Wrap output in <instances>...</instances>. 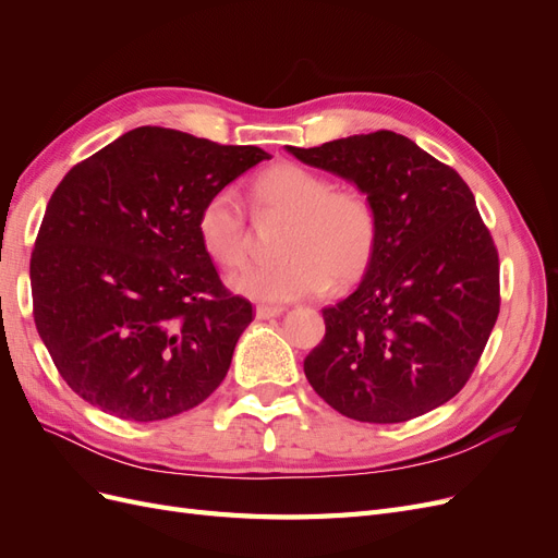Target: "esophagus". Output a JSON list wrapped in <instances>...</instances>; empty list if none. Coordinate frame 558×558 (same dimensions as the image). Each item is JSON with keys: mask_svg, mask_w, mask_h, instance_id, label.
<instances>
[{"mask_svg": "<svg viewBox=\"0 0 558 558\" xmlns=\"http://www.w3.org/2000/svg\"><path fill=\"white\" fill-rule=\"evenodd\" d=\"M283 314V307H275V305H258L256 307V318L265 320V318H275V316H281Z\"/></svg>", "mask_w": 558, "mask_h": 558, "instance_id": "esophagus-1", "label": "esophagus"}]
</instances>
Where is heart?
<instances>
[{
    "mask_svg": "<svg viewBox=\"0 0 558 558\" xmlns=\"http://www.w3.org/2000/svg\"><path fill=\"white\" fill-rule=\"evenodd\" d=\"M260 216L289 228L279 265H256L230 277V289L263 302H291L324 293L330 281H356L377 246V211L356 189L335 191L330 179L298 162H279L253 181ZM199 244L223 267H240L253 248V230L240 195L221 189L197 214Z\"/></svg>",
    "mask_w": 558,
    "mask_h": 558,
    "instance_id": "b5f03b06",
    "label": "heart"
}]
</instances>
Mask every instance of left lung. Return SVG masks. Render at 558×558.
I'll list each match as a JSON object with an SVG mask.
<instances>
[{
    "label": "left lung",
    "instance_id": "8db88e82",
    "mask_svg": "<svg viewBox=\"0 0 558 558\" xmlns=\"http://www.w3.org/2000/svg\"><path fill=\"white\" fill-rule=\"evenodd\" d=\"M286 150L356 185L379 223L359 289L324 310L307 381L332 410L367 424L440 408L470 379L500 310L498 251L475 195L388 130Z\"/></svg>",
    "mask_w": 558,
    "mask_h": 558
}]
</instances>
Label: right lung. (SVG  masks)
Segmentation results:
<instances>
[{
  "label": "right lung",
  "instance_id": "1",
  "mask_svg": "<svg viewBox=\"0 0 558 558\" xmlns=\"http://www.w3.org/2000/svg\"><path fill=\"white\" fill-rule=\"evenodd\" d=\"M267 158L144 125L66 172L29 281L39 337L74 393L118 418L160 421L216 391L253 310L218 279L197 214Z\"/></svg>",
  "mask_w": 558,
  "mask_h": 558
}]
</instances>
